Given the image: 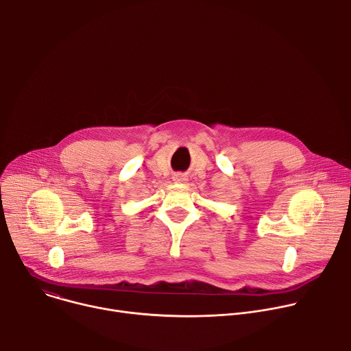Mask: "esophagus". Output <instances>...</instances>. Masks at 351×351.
Listing matches in <instances>:
<instances>
[{
  "label": "esophagus",
  "instance_id": "obj_1",
  "mask_svg": "<svg viewBox=\"0 0 351 351\" xmlns=\"http://www.w3.org/2000/svg\"><path fill=\"white\" fill-rule=\"evenodd\" d=\"M173 180L178 182V183H183V182L187 180V178H186V175H183V173H175V175H173Z\"/></svg>",
  "mask_w": 351,
  "mask_h": 351
}]
</instances>
